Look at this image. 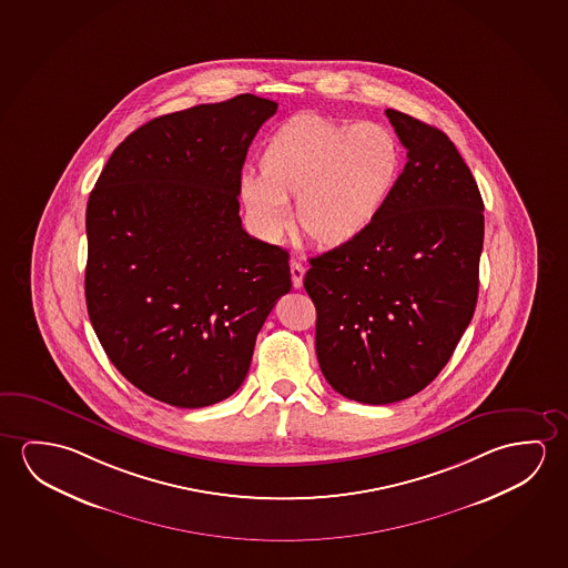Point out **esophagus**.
Wrapping results in <instances>:
<instances>
[{"label": "esophagus", "mask_w": 568, "mask_h": 568, "mask_svg": "<svg viewBox=\"0 0 568 568\" xmlns=\"http://www.w3.org/2000/svg\"><path fill=\"white\" fill-rule=\"evenodd\" d=\"M303 277H305V265L297 262V260H293V262H291V280H293V287H303Z\"/></svg>", "instance_id": "obj_1"}]
</instances>
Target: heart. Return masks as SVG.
Returning <instances> with one entry per match:
<instances>
[{
    "label": "heart",
    "instance_id": "heart-1",
    "mask_svg": "<svg viewBox=\"0 0 568 568\" xmlns=\"http://www.w3.org/2000/svg\"><path fill=\"white\" fill-rule=\"evenodd\" d=\"M399 173V141L382 123L298 115L265 141L260 176H242L237 194L265 240L283 236L288 201L297 199L303 234L323 247H341L374 226Z\"/></svg>",
    "mask_w": 568,
    "mask_h": 568
}]
</instances>
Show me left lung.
<instances>
[{
	"label": "left lung",
	"instance_id": "1",
	"mask_svg": "<svg viewBox=\"0 0 568 568\" xmlns=\"http://www.w3.org/2000/svg\"><path fill=\"white\" fill-rule=\"evenodd\" d=\"M407 163L374 226L316 255L305 288L316 306V358L336 392L369 405L425 389L470 324L484 202L446 133L385 110Z\"/></svg>",
	"mask_w": 568,
	"mask_h": 568
}]
</instances>
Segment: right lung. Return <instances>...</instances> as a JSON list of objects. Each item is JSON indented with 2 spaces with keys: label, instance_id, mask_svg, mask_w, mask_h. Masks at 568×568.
Listing matches in <instances>:
<instances>
[{
  "label": "right lung",
  "instance_id": "1",
  "mask_svg": "<svg viewBox=\"0 0 568 568\" xmlns=\"http://www.w3.org/2000/svg\"><path fill=\"white\" fill-rule=\"evenodd\" d=\"M275 112L240 94L155 118L115 148L90 192V323L120 374L166 405L236 392L291 288L288 253L250 236L237 202L247 149Z\"/></svg>",
  "mask_w": 568,
  "mask_h": 568
}]
</instances>
